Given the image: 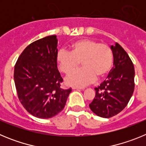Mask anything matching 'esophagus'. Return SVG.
Instances as JSON below:
<instances>
[{
	"instance_id": "obj_1",
	"label": "esophagus",
	"mask_w": 146,
	"mask_h": 146,
	"mask_svg": "<svg viewBox=\"0 0 146 146\" xmlns=\"http://www.w3.org/2000/svg\"><path fill=\"white\" fill-rule=\"evenodd\" d=\"M72 89H74V90H81V89H83V88L76 87V86H73V87H72Z\"/></svg>"
}]
</instances>
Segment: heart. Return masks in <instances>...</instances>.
<instances>
[{
  "label": "heart",
  "mask_w": 146,
  "mask_h": 146,
  "mask_svg": "<svg viewBox=\"0 0 146 146\" xmlns=\"http://www.w3.org/2000/svg\"><path fill=\"white\" fill-rule=\"evenodd\" d=\"M57 63L63 73L69 74L82 61L84 68L67 76L68 85L83 87L101 78L110 71L113 63L112 49L106 44L93 39H81L71 45L70 51L60 50L57 54Z\"/></svg>",
  "instance_id": "obj_1"
}]
</instances>
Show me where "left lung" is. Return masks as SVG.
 Returning a JSON list of instances; mask_svg holds the SVG:
<instances>
[{"label": "left lung", "mask_w": 146, "mask_h": 146, "mask_svg": "<svg viewBox=\"0 0 146 146\" xmlns=\"http://www.w3.org/2000/svg\"><path fill=\"white\" fill-rule=\"evenodd\" d=\"M114 66L107 79L97 88L96 96L89 104L98 116L110 118L126 108L135 89V68L127 52L119 44L111 46Z\"/></svg>", "instance_id": "8db88e82"}]
</instances>
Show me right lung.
Instances as JSON below:
<instances>
[{
	"label": "right lung",
	"instance_id": "obj_1",
	"mask_svg": "<svg viewBox=\"0 0 146 146\" xmlns=\"http://www.w3.org/2000/svg\"><path fill=\"white\" fill-rule=\"evenodd\" d=\"M58 39L48 36L30 44L18 58L14 79L18 99L32 115L50 118L65 107L72 88L63 89L57 68Z\"/></svg>",
	"mask_w": 146,
	"mask_h": 146
}]
</instances>
